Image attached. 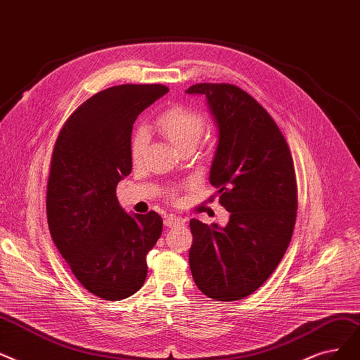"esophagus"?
I'll return each instance as SVG.
<instances>
[{"mask_svg": "<svg viewBox=\"0 0 360 360\" xmlns=\"http://www.w3.org/2000/svg\"><path fill=\"white\" fill-rule=\"evenodd\" d=\"M184 219L181 217H176V215H168L165 219H164V224L165 227H176V226H180L183 224Z\"/></svg>", "mask_w": 360, "mask_h": 360, "instance_id": "34e87169", "label": "esophagus"}]
</instances>
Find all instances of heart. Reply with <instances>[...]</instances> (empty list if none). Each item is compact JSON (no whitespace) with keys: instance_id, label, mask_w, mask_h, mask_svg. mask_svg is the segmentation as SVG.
I'll list each match as a JSON object with an SVG mask.
<instances>
[{"instance_id":"1","label":"heart","mask_w":360,"mask_h":360,"mask_svg":"<svg viewBox=\"0 0 360 360\" xmlns=\"http://www.w3.org/2000/svg\"><path fill=\"white\" fill-rule=\"evenodd\" d=\"M158 130L179 150L186 146H196L205 130V120L196 111L186 107H174L157 120ZM148 146V134L143 129L136 130L130 142V155L133 162H139Z\"/></svg>"}]
</instances>
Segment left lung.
Instances as JSON below:
<instances>
[{
	"label": "left lung",
	"mask_w": 360,
	"mask_h": 360,
	"mask_svg": "<svg viewBox=\"0 0 360 360\" xmlns=\"http://www.w3.org/2000/svg\"><path fill=\"white\" fill-rule=\"evenodd\" d=\"M218 129L210 183L230 212L226 227L192 218L189 262L203 295L219 302L256 292L288 248L296 222L293 158L276 122L249 94L229 83H198Z\"/></svg>",
	"instance_id": "left-lung-1"
}]
</instances>
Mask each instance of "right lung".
Listing matches in <instances>:
<instances>
[{
	"instance_id": "1",
	"label": "right lung",
	"mask_w": 360,
	"mask_h": 360,
	"mask_svg": "<svg viewBox=\"0 0 360 360\" xmlns=\"http://www.w3.org/2000/svg\"><path fill=\"white\" fill-rule=\"evenodd\" d=\"M167 92L162 84L98 92L67 120L53 150L49 233L79 283L101 299L122 300L138 292L146 280V255L162 233L155 211L127 214L115 191L131 171L133 123Z\"/></svg>"
}]
</instances>
